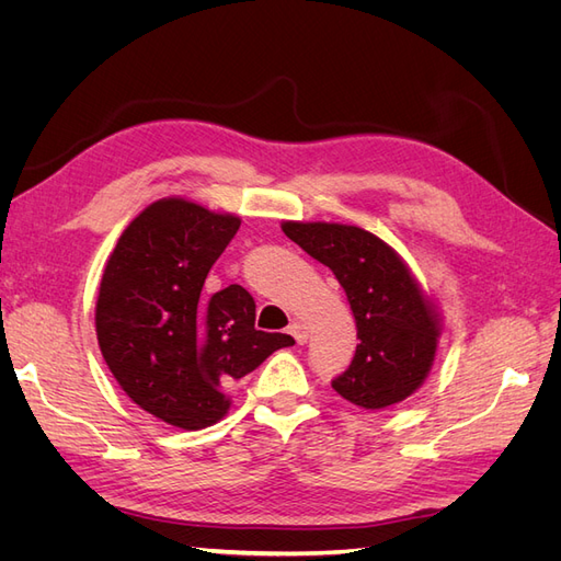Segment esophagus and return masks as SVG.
<instances>
[{"mask_svg": "<svg viewBox=\"0 0 561 561\" xmlns=\"http://www.w3.org/2000/svg\"><path fill=\"white\" fill-rule=\"evenodd\" d=\"M287 332H290V334L295 336V342H297V344H307V339H309V328L304 325V322H293L290 330H287Z\"/></svg>", "mask_w": 561, "mask_h": 561, "instance_id": "esophagus-1", "label": "esophagus"}]
</instances>
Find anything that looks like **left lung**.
Here are the masks:
<instances>
[{
    "label": "left lung",
    "mask_w": 561,
    "mask_h": 561,
    "mask_svg": "<svg viewBox=\"0 0 561 561\" xmlns=\"http://www.w3.org/2000/svg\"><path fill=\"white\" fill-rule=\"evenodd\" d=\"M283 231L332 271L358 328L360 344L332 388L365 410L410 398L433 365L439 325L398 252L360 227L283 222Z\"/></svg>",
    "instance_id": "1"
}]
</instances>
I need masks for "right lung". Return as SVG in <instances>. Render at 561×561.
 <instances>
[{
	"label": "right lung",
	"instance_id": "add662e5",
	"mask_svg": "<svg viewBox=\"0 0 561 561\" xmlns=\"http://www.w3.org/2000/svg\"><path fill=\"white\" fill-rule=\"evenodd\" d=\"M239 227V217L184 198L151 203L122 233L100 283L95 332L110 371L135 404L184 431L217 423L231 404L225 388L295 344L254 330L245 287L201 297Z\"/></svg>",
	"mask_w": 561,
	"mask_h": 561
}]
</instances>
